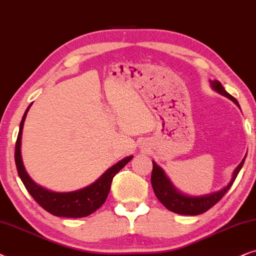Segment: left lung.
I'll use <instances>...</instances> for the list:
<instances>
[{
    "instance_id": "8db88e82",
    "label": "left lung",
    "mask_w": 256,
    "mask_h": 256,
    "mask_svg": "<svg viewBox=\"0 0 256 256\" xmlns=\"http://www.w3.org/2000/svg\"><path fill=\"white\" fill-rule=\"evenodd\" d=\"M210 86H212L213 90H216L218 94L230 98V100H233L234 103L238 105V106H240L238 100L224 90L219 80H210ZM244 159H246V156H244L242 162L238 165V168L234 170L233 176H232L230 182H228L227 186H224L222 190H218V192L205 194V196H190L179 192V190L173 186V184L170 182V179L168 178V176L165 174L164 170L160 168V166L156 165L154 162H152L153 170L151 174V182L153 190H154L156 196L158 198L159 202L168 210H171V212H174L176 214H182V216H199V214L205 213L206 210H208L210 208V207L216 205L221 198L226 194L227 190L230 188L234 180L236 179V176L239 174L241 168L244 166Z\"/></svg>"
}]
</instances>
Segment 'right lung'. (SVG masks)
<instances>
[{
	"mask_svg": "<svg viewBox=\"0 0 256 256\" xmlns=\"http://www.w3.org/2000/svg\"><path fill=\"white\" fill-rule=\"evenodd\" d=\"M32 104L26 108L23 118L20 124V132L17 136L16 148H15V162L16 168L18 172L20 178H21L23 185L30 193L35 202L40 207H43L46 212L56 216L63 218H83L92 214L103 205L106 200L108 194L110 192L111 182L114 176L124 168L134 156H126L120 162L114 164L110 168L106 170L96 182L91 184L84 188L74 190V192H52V190H46L44 187L34 182L26 173L24 165L22 162L21 156V139H22V130L24 120Z\"/></svg>",
	"mask_w": 256,
	"mask_h": 256,
	"instance_id": "1",
	"label": "right lung"
}]
</instances>
